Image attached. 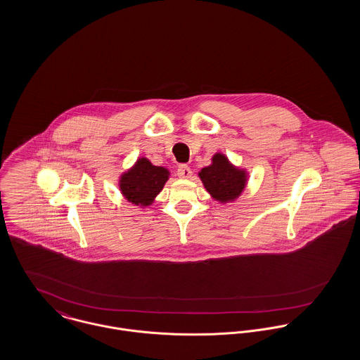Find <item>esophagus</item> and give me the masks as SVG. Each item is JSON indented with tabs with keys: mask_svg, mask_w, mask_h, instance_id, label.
<instances>
[{
	"mask_svg": "<svg viewBox=\"0 0 360 360\" xmlns=\"http://www.w3.org/2000/svg\"><path fill=\"white\" fill-rule=\"evenodd\" d=\"M176 174L181 179H189L192 176V169H191V167L186 166V165H181L178 167Z\"/></svg>",
	"mask_w": 360,
	"mask_h": 360,
	"instance_id": "esophagus-1",
	"label": "esophagus"
}]
</instances>
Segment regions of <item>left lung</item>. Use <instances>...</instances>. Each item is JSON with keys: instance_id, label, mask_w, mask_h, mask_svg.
I'll use <instances>...</instances> for the list:
<instances>
[{"instance_id": "1", "label": "left lung", "mask_w": 360, "mask_h": 360, "mask_svg": "<svg viewBox=\"0 0 360 360\" xmlns=\"http://www.w3.org/2000/svg\"><path fill=\"white\" fill-rule=\"evenodd\" d=\"M198 176L205 191L221 204L237 200L248 182L247 169L231 165L223 153H215L212 163L201 168Z\"/></svg>"}]
</instances>
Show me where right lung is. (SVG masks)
Returning a JSON list of instances; mask_svg holds the SVG:
<instances>
[{
	"instance_id": "add662e5",
	"label": "right lung",
	"mask_w": 360,
	"mask_h": 360,
	"mask_svg": "<svg viewBox=\"0 0 360 360\" xmlns=\"http://www.w3.org/2000/svg\"><path fill=\"white\" fill-rule=\"evenodd\" d=\"M169 178L166 167L155 166L146 158H139L134 166L119 178V189L123 197L141 208L150 205Z\"/></svg>"
}]
</instances>
